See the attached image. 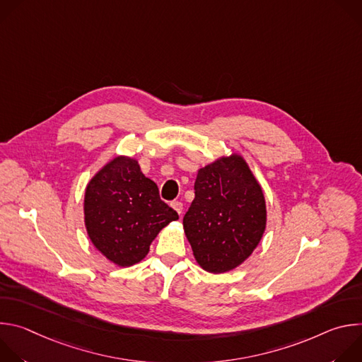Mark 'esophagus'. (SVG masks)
<instances>
[{
	"instance_id": "esophagus-1",
	"label": "esophagus",
	"mask_w": 362,
	"mask_h": 362,
	"mask_svg": "<svg viewBox=\"0 0 362 362\" xmlns=\"http://www.w3.org/2000/svg\"><path fill=\"white\" fill-rule=\"evenodd\" d=\"M170 206H172V208H173L179 215L183 212V203H182V202L175 200V202H172V203H170Z\"/></svg>"
}]
</instances>
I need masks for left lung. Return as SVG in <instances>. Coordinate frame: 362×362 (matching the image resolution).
<instances>
[{
	"instance_id": "1",
	"label": "left lung",
	"mask_w": 362,
	"mask_h": 362,
	"mask_svg": "<svg viewBox=\"0 0 362 362\" xmlns=\"http://www.w3.org/2000/svg\"><path fill=\"white\" fill-rule=\"evenodd\" d=\"M267 226L264 192L246 162L232 154L202 168L183 228L197 264L222 274L239 267Z\"/></svg>"
}]
</instances>
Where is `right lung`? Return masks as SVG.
Segmentation results:
<instances>
[{"mask_svg":"<svg viewBox=\"0 0 362 362\" xmlns=\"http://www.w3.org/2000/svg\"><path fill=\"white\" fill-rule=\"evenodd\" d=\"M176 219V211L160 199L158 185L141 173L134 159H113L87 185L84 221L88 238L119 267L140 262L151 240Z\"/></svg>","mask_w":362,"mask_h":362,"instance_id":"right-lung-1","label":"right lung"}]
</instances>
